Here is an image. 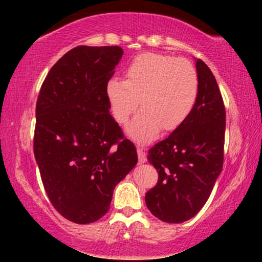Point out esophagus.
<instances>
[{"instance_id":"obj_1","label":"esophagus","mask_w":262,"mask_h":262,"mask_svg":"<svg viewBox=\"0 0 262 262\" xmlns=\"http://www.w3.org/2000/svg\"><path fill=\"white\" fill-rule=\"evenodd\" d=\"M137 154H138V161H139V163H145L146 162V154L144 152V150L143 149H141V148H138L137 149Z\"/></svg>"}]
</instances>
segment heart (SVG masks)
Masks as SVG:
<instances>
[{
  "instance_id": "obj_1",
  "label": "heart",
  "mask_w": 262,
  "mask_h": 262,
  "mask_svg": "<svg viewBox=\"0 0 262 262\" xmlns=\"http://www.w3.org/2000/svg\"><path fill=\"white\" fill-rule=\"evenodd\" d=\"M199 77L187 59L146 52L136 57L125 71V80L113 77L106 84L111 112L119 124L139 112L126 127L136 142H149L162 131H173L194 108Z\"/></svg>"
}]
</instances>
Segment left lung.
Returning <instances> with one entry per match:
<instances>
[{"instance_id": "8db88e82", "label": "left lung", "mask_w": 262, "mask_h": 262, "mask_svg": "<svg viewBox=\"0 0 262 262\" xmlns=\"http://www.w3.org/2000/svg\"><path fill=\"white\" fill-rule=\"evenodd\" d=\"M199 92L187 119L149 150L159 171L146 192V207L167 223H182L202 210L223 167L225 108L212 71L195 60Z\"/></svg>"}]
</instances>
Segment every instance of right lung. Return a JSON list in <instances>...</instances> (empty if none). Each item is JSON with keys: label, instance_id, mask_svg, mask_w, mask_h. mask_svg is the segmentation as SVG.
<instances>
[{"label": "right lung", "instance_id": "obj_1", "mask_svg": "<svg viewBox=\"0 0 262 262\" xmlns=\"http://www.w3.org/2000/svg\"><path fill=\"white\" fill-rule=\"evenodd\" d=\"M119 46H77L49 71L35 108L34 156L53 207L77 224L110 210L114 187L137 164L134 143L110 113L106 84Z\"/></svg>", "mask_w": 262, "mask_h": 262}]
</instances>
